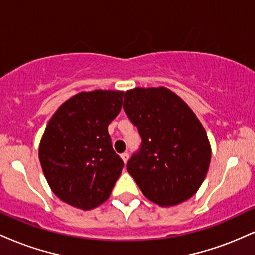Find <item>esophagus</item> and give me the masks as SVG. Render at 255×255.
Returning a JSON list of instances; mask_svg holds the SVG:
<instances>
[{"label":"esophagus","instance_id":"obj_1","mask_svg":"<svg viewBox=\"0 0 255 255\" xmlns=\"http://www.w3.org/2000/svg\"><path fill=\"white\" fill-rule=\"evenodd\" d=\"M121 158L122 160H124V163H127L128 159H129V153H128V152H124V153L121 154Z\"/></svg>","mask_w":255,"mask_h":255}]
</instances>
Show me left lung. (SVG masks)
<instances>
[{
  "label": "left lung",
  "instance_id": "left-lung-1",
  "mask_svg": "<svg viewBox=\"0 0 255 255\" xmlns=\"http://www.w3.org/2000/svg\"><path fill=\"white\" fill-rule=\"evenodd\" d=\"M124 109L141 136L127 163L142 194L174 206L197 193L209 170L211 146L195 114L166 87L126 91Z\"/></svg>",
  "mask_w": 255,
  "mask_h": 255
}]
</instances>
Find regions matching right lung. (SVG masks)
<instances>
[{
	"label": "right lung",
	"instance_id": "1",
	"mask_svg": "<svg viewBox=\"0 0 255 255\" xmlns=\"http://www.w3.org/2000/svg\"><path fill=\"white\" fill-rule=\"evenodd\" d=\"M122 91L80 92L52 115L39 144L44 176L58 199L81 210L103 204L121 175L108 126L122 108Z\"/></svg>",
	"mask_w": 255,
	"mask_h": 255
}]
</instances>
